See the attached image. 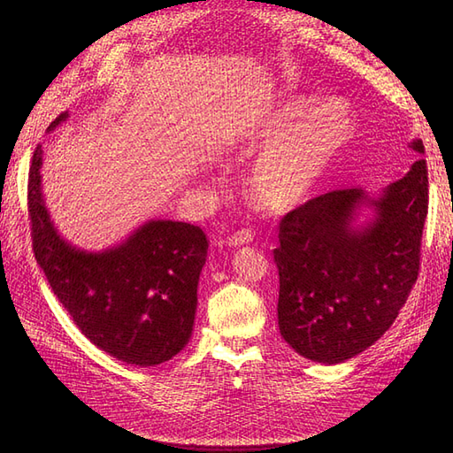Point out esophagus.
<instances>
[{
  "label": "esophagus",
  "mask_w": 453,
  "mask_h": 453,
  "mask_svg": "<svg viewBox=\"0 0 453 453\" xmlns=\"http://www.w3.org/2000/svg\"><path fill=\"white\" fill-rule=\"evenodd\" d=\"M253 242V234L249 232V229H239L232 237L227 239V245L229 247H243L247 243Z\"/></svg>",
  "instance_id": "obj_1"
}]
</instances>
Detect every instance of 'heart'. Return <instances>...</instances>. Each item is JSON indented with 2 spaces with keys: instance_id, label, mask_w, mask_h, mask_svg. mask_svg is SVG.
Returning <instances> with one entry per match:
<instances>
[{
  "instance_id": "b5f03b06",
  "label": "heart",
  "mask_w": 453,
  "mask_h": 453,
  "mask_svg": "<svg viewBox=\"0 0 453 453\" xmlns=\"http://www.w3.org/2000/svg\"><path fill=\"white\" fill-rule=\"evenodd\" d=\"M356 117L339 97L317 101L290 93L234 134L242 153L265 150L247 179V198L266 211L290 210L310 198L354 140Z\"/></svg>"
}]
</instances>
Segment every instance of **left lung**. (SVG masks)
Segmentation results:
<instances>
[{"mask_svg": "<svg viewBox=\"0 0 453 453\" xmlns=\"http://www.w3.org/2000/svg\"><path fill=\"white\" fill-rule=\"evenodd\" d=\"M409 148L425 153L422 140ZM426 214L422 157L378 195L333 190L286 214L273 251L282 339L321 364H341L381 339L417 282Z\"/></svg>", "mask_w": 453, "mask_h": 453, "instance_id": "left-lung-1", "label": "left lung"}]
</instances>
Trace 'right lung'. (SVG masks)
<instances>
[{"label": "right lung", "mask_w": 453, "mask_h": 453, "mask_svg": "<svg viewBox=\"0 0 453 453\" xmlns=\"http://www.w3.org/2000/svg\"><path fill=\"white\" fill-rule=\"evenodd\" d=\"M67 120L60 114L48 132ZM42 146L28 171L33 249L54 296L88 339L117 360L148 368L190 341L208 239L198 226L148 219L103 251L58 232L42 192Z\"/></svg>", "instance_id": "1"}]
</instances>
